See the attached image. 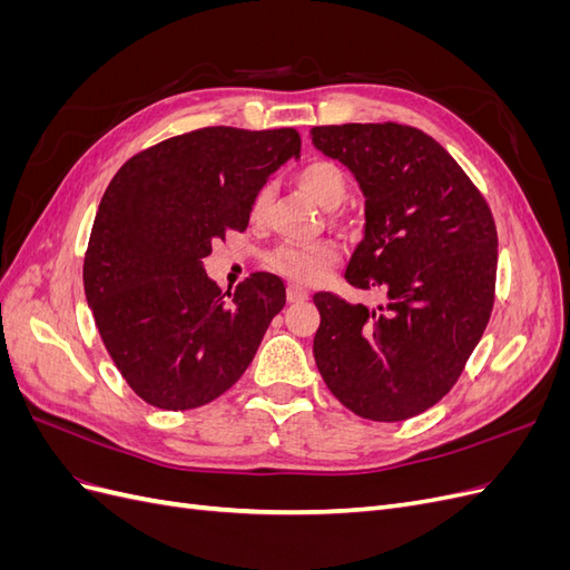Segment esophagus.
Listing matches in <instances>:
<instances>
[{
    "label": "esophagus",
    "instance_id": "1",
    "mask_svg": "<svg viewBox=\"0 0 570 570\" xmlns=\"http://www.w3.org/2000/svg\"><path fill=\"white\" fill-rule=\"evenodd\" d=\"M308 297V292L304 289V287H299V285H287V302L289 304H299V302H304Z\"/></svg>",
    "mask_w": 570,
    "mask_h": 570
}]
</instances>
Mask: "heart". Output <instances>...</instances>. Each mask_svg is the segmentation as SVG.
Wrapping results in <instances>:
<instances>
[{
	"label": "heart",
	"instance_id": "obj_1",
	"mask_svg": "<svg viewBox=\"0 0 570 570\" xmlns=\"http://www.w3.org/2000/svg\"><path fill=\"white\" fill-rule=\"evenodd\" d=\"M297 183L323 209H337L350 189V178L344 174V168L331 159L308 161L299 170ZM271 187H262L254 195L249 206V218L254 226L266 223L271 214ZM337 256L340 252L335 243L287 245L271 256V266L297 283H316L337 262Z\"/></svg>",
	"mask_w": 570,
	"mask_h": 570
}]
</instances>
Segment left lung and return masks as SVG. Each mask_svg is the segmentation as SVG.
Listing matches in <instances>:
<instances>
[{
    "instance_id": "8db88e82",
    "label": "left lung",
    "mask_w": 570,
    "mask_h": 570,
    "mask_svg": "<svg viewBox=\"0 0 570 570\" xmlns=\"http://www.w3.org/2000/svg\"><path fill=\"white\" fill-rule=\"evenodd\" d=\"M312 142L347 166L364 195V237L344 278L381 295L373 306L314 295L316 366L361 419L419 416L454 387L488 327L497 278L490 206L450 151L416 128L321 126Z\"/></svg>"
}]
</instances>
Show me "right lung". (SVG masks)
<instances>
[{"instance_id":"add662e5","label":"right lung","mask_w":570,"mask_h":570,"mask_svg":"<svg viewBox=\"0 0 570 570\" xmlns=\"http://www.w3.org/2000/svg\"><path fill=\"white\" fill-rule=\"evenodd\" d=\"M299 149L292 128H202L140 151L109 183L85 254V297L147 404L204 406L252 364L285 285L254 273L226 301L204 258L228 230H247L254 195Z\"/></svg>"}]
</instances>
